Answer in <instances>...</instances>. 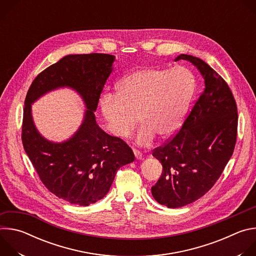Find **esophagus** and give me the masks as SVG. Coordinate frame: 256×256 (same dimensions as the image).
<instances>
[{"label": "esophagus", "instance_id": "1", "mask_svg": "<svg viewBox=\"0 0 256 256\" xmlns=\"http://www.w3.org/2000/svg\"><path fill=\"white\" fill-rule=\"evenodd\" d=\"M134 156H136V158L138 160H142V154L140 151L134 150Z\"/></svg>", "mask_w": 256, "mask_h": 256}]
</instances>
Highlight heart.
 I'll return each mask as SVG.
<instances>
[{"instance_id":"obj_1","label":"heart","mask_w":256,"mask_h":256,"mask_svg":"<svg viewBox=\"0 0 256 256\" xmlns=\"http://www.w3.org/2000/svg\"><path fill=\"white\" fill-rule=\"evenodd\" d=\"M196 88L192 72L184 66L171 70L142 66L118 83L116 93H105L101 97V112L109 130L118 138L128 136L138 120L142 126L136 142L148 147L156 136L166 140L177 134Z\"/></svg>"}]
</instances>
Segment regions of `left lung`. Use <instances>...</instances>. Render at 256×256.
I'll return each mask as SVG.
<instances>
[{
  "mask_svg": "<svg viewBox=\"0 0 256 256\" xmlns=\"http://www.w3.org/2000/svg\"><path fill=\"white\" fill-rule=\"evenodd\" d=\"M180 60L198 70L204 89L178 134L153 152L163 171L152 196L172 208L196 202L212 188L233 154L238 124L236 102L223 78L198 58L180 54L174 60Z\"/></svg>",
  "mask_w": 256,
  "mask_h": 256,
  "instance_id": "left-lung-1",
  "label": "left lung"
}]
</instances>
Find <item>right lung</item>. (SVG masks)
Masks as SVG:
<instances>
[{"mask_svg":"<svg viewBox=\"0 0 256 256\" xmlns=\"http://www.w3.org/2000/svg\"><path fill=\"white\" fill-rule=\"evenodd\" d=\"M116 56L105 54H68L34 79L25 99L22 142L42 184L58 198L87 206L110 190L116 171L134 160L132 150L120 138L109 136L97 124L94 112ZM74 90L86 110L77 132L58 143L46 139L34 126L32 104L60 88Z\"/></svg>","mask_w":256,"mask_h":256,"instance_id":"right-lung-1","label":"right lung"}]
</instances>
